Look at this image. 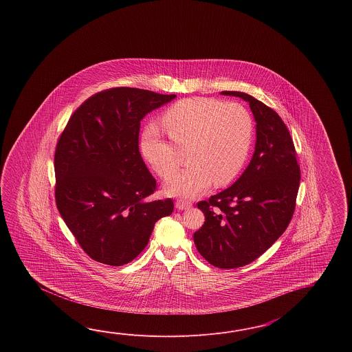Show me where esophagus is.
<instances>
[{"mask_svg":"<svg viewBox=\"0 0 352 352\" xmlns=\"http://www.w3.org/2000/svg\"><path fill=\"white\" fill-rule=\"evenodd\" d=\"M191 206H192V202L187 201V200H184V199H179L176 201V208L179 210L190 209Z\"/></svg>","mask_w":352,"mask_h":352,"instance_id":"obj_1","label":"esophagus"}]
</instances>
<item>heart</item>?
Masks as SVG:
<instances>
[{
  "label": "heart",
  "instance_id": "1",
  "mask_svg": "<svg viewBox=\"0 0 352 352\" xmlns=\"http://www.w3.org/2000/svg\"><path fill=\"white\" fill-rule=\"evenodd\" d=\"M162 124L173 143L156 124L143 129L140 150L144 161L162 179L179 166V150L188 151L191 164L166 184L168 194L195 196L214 182L226 186L247 162L253 142V120L247 108L211 98H190L171 105Z\"/></svg>",
  "mask_w": 352,
  "mask_h": 352
}]
</instances>
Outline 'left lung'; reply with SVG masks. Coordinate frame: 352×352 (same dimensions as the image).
I'll return each instance as SVG.
<instances>
[{
    "label": "left lung",
    "instance_id": "8db88e82",
    "mask_svg": "<svg viewBox=\"0 0 352 352\" xmlns=\"http://www.w3.org/2000/svg\"><path fill=\"white\" fill-rule=\"evenodd\" d=\"M249 103L256 122L250 164L232 186L197 202L205 223L194 234L199 253L214 267L234 270L270 249L292 220L300 168L285 122L268 105L241 91H221Z\"/></svg>",
    "mask_w": 352,
    "mask_h": 352
}]
</instances>
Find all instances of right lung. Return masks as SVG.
Returning <instances> with one entry per match:
<instances>
[{
    "label": "right lung",
    "mask_w": 352,
    "mask_h": 352,
    "mask_svg": "<svg viewBox=\"0 0 352 352\" xmlns=\"http://www.w3.org/2000/svg\"><path fill=\"white\" fill-rule=\"evenodd\" d=\"M175 94L111 88L88 98L55 150V201L91 259L120 267L148 244L156 221L173 214L171 199L148 201L156 179L144 165L138 135L147 113Z\"/></svg>",
    "instance_id": "add662e5"
}]
</instances>
